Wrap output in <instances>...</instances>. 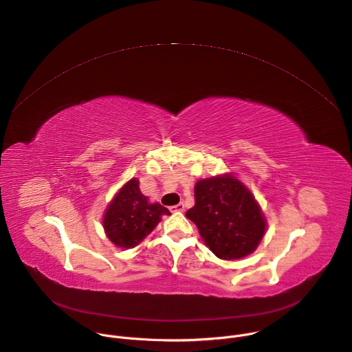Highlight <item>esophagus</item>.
<instances>
[{"mask_svg":"<svg viewBox=\"0 0 352 352\" xmlns=\"http://www.w3.org/2000/svg\"><path fill=\"white\" fill-rule=\"evenodd\" d=\"M185 209V206H184V204L182 202H179L178 205H174V206H171L170 208V210L173 212V213H175V212H182Z\"/></svg>","mask_w":352,"mask_h":352,"instance_id":"obj_1","label":"esophagus"}]
</instances>
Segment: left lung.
Listing matches in <instances>:
<instances>
[{
    "mask_svg": "<svg viewBox=\"0 0 352 352\" xmlns=\"http://www.w3.org/2000/svg\"><path fill=\"white\" fill-rule=\"evenodd\" d=\"M206 247L221 260L247 257L265 234L267 221L250 189L232 174L195 184V205L186 214Z\"/></svg>",
    "mask_w": 352,
    "mask_h": 352,
    "instance_id": "8db88e82",
    "label": "left lung"
}]
</instances>
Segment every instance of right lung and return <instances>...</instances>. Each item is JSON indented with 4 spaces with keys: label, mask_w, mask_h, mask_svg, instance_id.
I'll return each instance as SVG.
<instances>
[{
    "label": "right lung",
    "mask_w": 352,
    "mask_h": 352,
    "mask_svg": "<svg viewBox=\"0 0 352 352\" xmlns=\"http://www.w3.org/2000/svg\"><path fill=\"white\" fill-rule=\"evenodd\" d=\"M170 210L160 204H150L140 192L139 179L127 181L108 205L102 225L107 237L120 248H133L150 234Z\"/></svg>",
    "instance_id": "1"
}]
</instances>
